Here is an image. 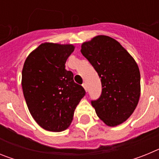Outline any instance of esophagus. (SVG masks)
<instances>
[{"label": "esophagus", "instance_id": "34e87169", "mask_svg": "<svg viewBox=\"0 0 159 159\" xmlns=\"http://www.w3.org/2000/svg\"><path fill=\"white\" fill-rule=\"evenodd\" d=\"M83 87L84 88L85 91H86V92H88V86H87L86 83H84V84H83Z\"/></svg>", "mask_w": 159, "mask_h": 159}]
</instances>
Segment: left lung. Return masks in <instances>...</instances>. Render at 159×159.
<instances>
[{
    "instance_id": "8db88e82",
    "label": "left lung",
    "mask_w": 159,
    "mask_h": 159,
    "mask_svg": "<svg viewBox=\"0 0 159 159\" xmlns=\"http://www.w3.org/2000/svg\"><path fill=\"white\" fill-rule=\"evenodd\" d=\"M81 48L83 56L101 79L100 96L91 101L97 116L110 127L121 124L131 116L139 99L137 64L117 40L109 36H95Z\"/></svg>"
}]
</instances>
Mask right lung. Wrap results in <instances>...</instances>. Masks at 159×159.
Here are the masks:
<instances>
[{"label":"right lung","instance_id":"add662e5","mask_svg":"<svg viewBox=\"0 0 159 159\" xmlns=\"http://www.w3.org/2000/svg\"><path fill=\"white\" fill-rule=\"evenodd\" d=\"M71 44L44 43L29 54L22 70V88L31 115L42 128L60 132L69 127L86 92L65 69Z\"/></svg>","mask_w":159,"mask_h":159}]
</instances>
